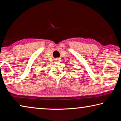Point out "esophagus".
Listing matches in <instances>:
<instances>
[{
	"instance_id": "34e87169",
	"label": "esophagus",
	"mask_w": 121,
	"mask_h": 121,
	"mask_svg": "<svg viewBox=\"0 0 121 121\" xmlns=\"http://www.w3.org/2000/svg\"><path fill=\"white\" fill-rule=\"evenodd\" d=\"M60 60H59V59H56V60H55V62H60Z\"/></svg>"
}]
</instances>
